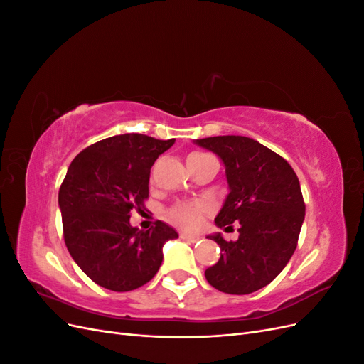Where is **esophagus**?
<instances>
[{
	"label": "esophagus",
	"mask_w": 364,
	"mask_h": 364,
	"mask_svg": "<svg viewBox=\"0 0 364 364\" xmlns=\"http://www.w3.org/2000/svg\"><path fill=\"white\" fill-rule=\"evenodd\" d=\"M181 238L185 240V241H188V243H197V241L200 240L199 235H190V234H181Z\"/></svg>",
	"instance_id": "1"
}]
</instances>
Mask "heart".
I'll return each mask as SVG.
<instances>
[{"instance_id": "heart-1", "label": "heart", "mask_w": 364, "mask_h": 364, "mask_svg": "<svg viewBox=\"0 0 364 364\" xmlns=\"http://www.w3.org/2000/svg\"><path fill=\"white\" fill-rule=\"evenodd\" d=\"M205 153H191L190 156H200ZM188 156V158H190ZM205 209L203 203H179L170 209V218L174 223H178L183 228H193L199 222V217Z\"/></svg>"}]
</instances>
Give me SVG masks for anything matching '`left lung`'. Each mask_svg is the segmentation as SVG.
Returning a JSON list of instances; mask_svg holds the SVG:
<instances>
[{"label":"left lung","instance_id":"left-lung-1","mask_svg":"<svg viewBox=\"0 0 364 364\" xmlns=\"http://www.w3.org/2000/svg\"><path fill=\"white\" fill-rule=\"evenodd\" d=\"M194 142L225 164L229 194L215 225L240 223L237 241L222 234L206 237L222 255L205 278L223 293L257 291L278 277L297 246L305 218L299 179L287 161L252 138L226 135Z\"/></svg>","mask_w":364,"mask_h":364}]
</instances>
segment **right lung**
<instances>
[{
	"instance_id": "right-lung-1",
	"label": "right lung",
	"mask_w": 364,
	"mask_h": 364,
	"mask_svg": "<svg viewBox=\"0 0 364 364\" xmlns=\"http://www.w3.org/2000/svg\"><path fill=\"white\" fill-rule=\"evenodd\" d=\"M174 144L141 134L115 135L77 155L59 190L63 238L87 278L112 291L147 284L162 264L165 241L178 232L164 222L139 230L130 211L144 208L150 168Z\"/></svg>"
}]
</instances>
